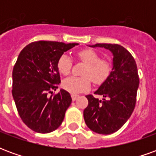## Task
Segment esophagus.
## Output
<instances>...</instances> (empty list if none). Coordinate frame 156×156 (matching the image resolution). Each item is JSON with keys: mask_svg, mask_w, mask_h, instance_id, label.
<instances>
[{"mask_svg": "<svg viewBox=\"0 0 156 156\" xmlns=\"http://www.w3.org/2000/svg\"><path fill=\"white\" fill-rule=\"evenodd\" d=\"M71 96H72V99H73V101H74V100H76V99H77L78 97H79L78 94H72Z\"/></svg>", "mask_w": 156, "mask_h": 156, "instance_id": "34e87169", "label": "esophagus"}]
</instances>
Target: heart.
Listing matches in <instances>:
<instances>
[{
	"label": "heart",
	"mask_w": 156,
	"mask_h": 156,
	"mask_svg": "<svg viewBox=\"0 0 156 156\" xmlns=\"http://www.w3.org/2000/svg\"><path fill=\"white\" fill-rule=\"evenodd\" d=\"M79 59L87 64L83 75L86 77H69L62 83V88L72 94H78L85 91L91 86L90 78L95 83H101L108 78L111 72V66L105 60L100 59L99 55L91 49H85L78 53ZM73 61L67 54H62L58 62L59 72L68 75L71 71Z\"/></svg>",
	"instance_id": "obj_1"
}]
</instances>
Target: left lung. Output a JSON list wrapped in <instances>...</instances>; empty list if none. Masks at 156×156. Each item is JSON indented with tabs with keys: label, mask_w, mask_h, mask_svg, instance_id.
I'll return each instance as SVG.
<instances>
[{
	"label": "left lung",
	"mask_w": 156,
	"mask_h": 156,
	"mask_svg": "<svg viewBox=\"0 0 156 156\" xmlns=\"http://www.w3.org/2000/svg\"><path fill=\"white\" fill-rule=\"evenodd\" d=\"M90 48H103L113 55L112 71L94 94L102 95V100L87 95L88 105L83 110L87 126L101 134L119 130L134 111L139 88L136 62L129 51L120 45L97 43Z\"/></svg>",
	"instance_id": "8db88e82"
}]
</instances>
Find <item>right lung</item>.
<instances>
[{
	"label": "right lung",
	"mask_w": 156,
	"mask_h": 156,
	"mask_svg": "<svg viewBox=\"0 0 156 156\" xmlns=\"http://www.w3.org/2000/svg\"><path fill=\"white\" fill-rule=\"evenodd\" d=\"M78 43L39 41L32 42L20 52L12 72V96L20 117L37 133L57 129L72 103L70 94L60 89L58 62L63 52Z\"/></svg>",
	"instance_id": "1"
}]
</instances>
